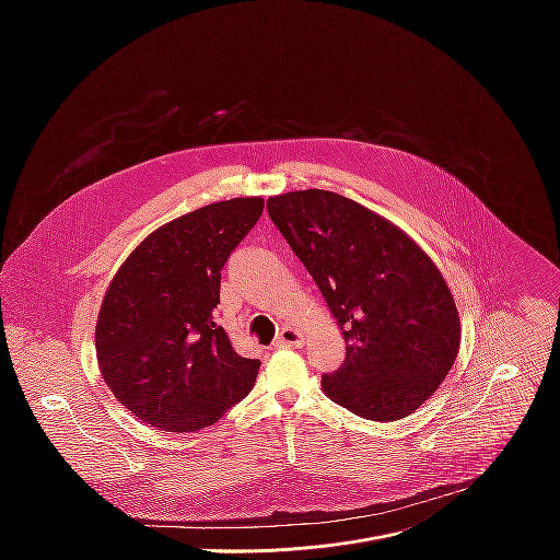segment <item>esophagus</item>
<instances>
[{
    "label": "esophagus",
    "instance_id": "34e87169",
    "mask_svg": "<svg viewBox=\"0 0 560 560\" xmlns=\"http://www.w3.org/2000/svg\"><path fill=\"white\" fill-rule=\"evenodd\" d=\"M303 346V335L296 328H281V332L275 339V348H301Z\"/></svg>",
    "mask_w": 560,
    "mask_h": 560
}]
</instances>
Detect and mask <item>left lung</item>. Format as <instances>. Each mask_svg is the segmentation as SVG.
I'll return each instance as SVG.
<instances>
[{"label": "left lung", "instance_id": "8db88e82", "mask_svg": "<svg viewBox=\"0 0 560 560\" xmlns=\"http://www.w3.org/2000/svg\"><path fill=\"white\" fill-rule=\"evenodd\" d=\"M268 214L343 330L346 361L324 374L326 396L370 421L421 408L460 346L456 303L434 261L401 228L330 190L270 197Z\"/></svg>", "mask_w": 560, "mask_h": 560}]
</instances>
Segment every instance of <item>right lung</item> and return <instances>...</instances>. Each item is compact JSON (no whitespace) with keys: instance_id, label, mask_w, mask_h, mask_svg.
Wrapping results in <instances>:
<instances>
[{"instance_id":"obj_1","label":"right lung","mask_w":560,"mask_h":560,"mask_svg":"<svg viewBox=\"0 0 560 560\" xmlns=\"http://www.w3.org/2000/svg\"><path fill=\"white\" fill-rule=\"evenodd\" d=\"M264 212L261 197L203 206L148 234L102 301L95 348L117 401L143 423L195 432L253 389L259 359L217 324L221 268Z\"/></svg>"}]
</instances>
